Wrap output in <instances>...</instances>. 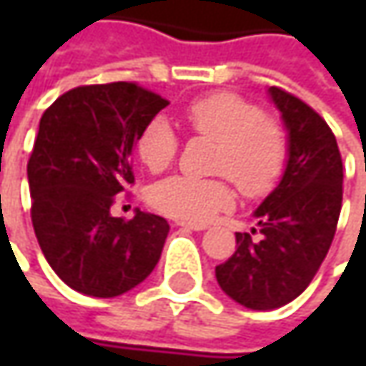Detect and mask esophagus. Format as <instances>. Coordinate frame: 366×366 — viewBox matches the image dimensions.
<instances>
[{"instance_id":"obj_1","label":"esophagus","mask_w":366,"mask_h":366,"mask_svg":"<svg viewBox=\"0 0 366 366\" xmlns=\"http://www.w3.org/2000/svg\"><path fill=\"white\" fill-rule=\"evenodd\" d=\"M177 226H181V228H187V230H193V232H202V230H205V228H207L205 224H197V222H185V219H179V222H177Z\"/></svg>"}]
</instances>
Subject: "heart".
<instances>
[{"label":"heart","mask_w":366,"mask_h":366,"mask_svg":"<svg viewBox=\"0 0 366 366\" xmlns=\"http://www.w3.org/2000/svg\"><path fill=\"white\" fill-rule=\"evenodd\" d=\"M183 120L197 136L216 142L214 171L226 175L248 197H259L274 187L287 162V140L259 107L234 93H212L191 102ZM175 130L164 118H154L136 140V154L148 171L159 173L175 159ZM148 202L167 216L205 222L230 207L232 189L224 179L173 175L154 183Z\"/></svg>","instance_id":"heart-1"}]
</instances>
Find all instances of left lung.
Wrapping results in <instances>:
<instances>
[{
  "instance_id": "obj_1",
  "label": "left lung",
  "mask_w": 366,
  "mask_h": 366,
  "mask_svg": "<svg viewBox=\"0 0 366 366\" xmlns=\"http://www.w3.org/2000/svg\"><path fill=\"white\" fill-rule=\"evenodd\" d=\"M269 97L287 130L285 171L252 214L260 240L236 232V252L216 267L222 291L257 312L283 307L305 291L342 207V159L328 124L279 87H269Z\"/></svg>"
}]
</instances>
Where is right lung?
<instances>
[{
  "instance_id": "obj_1",
  "label": "right lung",
  "mask_w": 366,
  "mask_h": 366,
  "mask_svg": "<svg viewBox=\"0 0 366 366\" xmlns=\"http://www.w3.org/2000/svg\"><path fill=\"white\" fill-rule=\"evenodd\" d=\"M167 106L159 93L118 81L63 93L40 118L28 161L32 224L52 271L83 295H122L161 259L167 219L136 209L126 222L109 207L134 183L138 134Z\"/></svg>"
}]
</instances>
